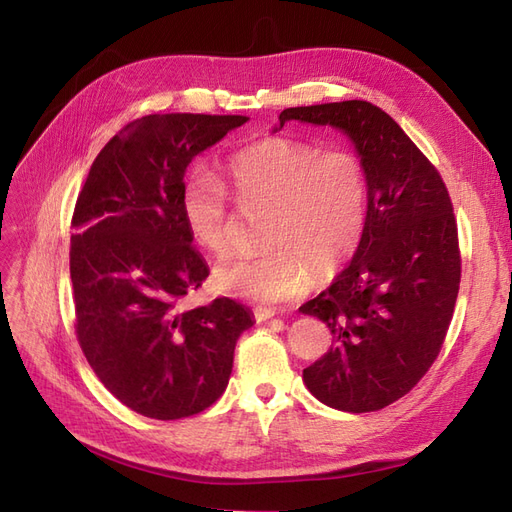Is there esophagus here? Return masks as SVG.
Returning <instances> with one entry per match:
<instances>
[{
    "label": "esophagus",
    "mask_w": 512,
    "mask_h": 512,
    "mask_svg": "<svg viewBox=\"0 0 512 512\" xmlns=\"http://www.w3.org/2000/svg\"><path fill=\"white\" fill-rule=\"evenodd\" d=\"M273 316H275L273 309H267V307H256V309H254V318H256L258 322H265V320H269V318H273Z\"/></svg>",
    "instance_id": "esophagus-1"
}]
</instances>
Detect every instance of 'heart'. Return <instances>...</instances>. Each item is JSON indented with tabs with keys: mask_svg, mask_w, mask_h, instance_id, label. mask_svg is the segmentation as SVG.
<instances>
[{
	"mask_svg": "<svg viewBox=\"0 0 512 512\" xmlns=\"http://www.w3.org/2000/svg\"><path fill=\"white\" fill-rule=\"evenodd\" d=\"M232 198L241 207H269V250L230 260L215 282L232 297L284 303L314 280L333 275L356 254L369 215L363 160L348 149L322 151L312 143L273 136L226 160ZM190 235L213 256L232 250V211L224 179L207 166L192 168L181 188Z\"/></svg>",
	"mask_w": 512,
	"mask_h": 512,
	"instance_id": "heart-1",
	"label": "heart"
}]
</instances>
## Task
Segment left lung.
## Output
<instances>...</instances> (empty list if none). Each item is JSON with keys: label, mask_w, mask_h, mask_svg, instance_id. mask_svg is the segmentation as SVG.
Here are the masks:
<instances>
[{"label": "left lung", "mask_w": 512, "mask_h": 512, "mask_svg": "<svg viewBox=\"0 0 512 512\" xmlns=\"http://www.w3.org/2000/svg\"><path fill=\"white\" fill-rule=\"evenodd\" d=\"M290 119L344 130L369 179L359 250L301 307L333 333L329 352L303 369V380L335 410L376 412L427 374L453 320L461 252L451 196L438 168L376 104L294 106L280 113V128Z\"/></svg>", "instance_id": "left-lung-1"}]
</instances>
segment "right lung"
<instances>
[{
    "label": "right lung",
    "mask_w": 512,
    "mask_h": 512,
    "mask_svg": "<svg viewBox=\"0 0 512 512\" xmlns=\"http://www.w3.org/2000/svg\"><path fill=\"white\" fill-rule=\"evenodd\" d=\"M245 121L194 113L134 119L102 147L76 198V339L106 389L158 421L194 416L220 399L237 339L254 324L228 297L183 307L209 275L183 220L185 168Z\"/></svg>",
    "instance_id": "add662e5"
}]
</instances>
